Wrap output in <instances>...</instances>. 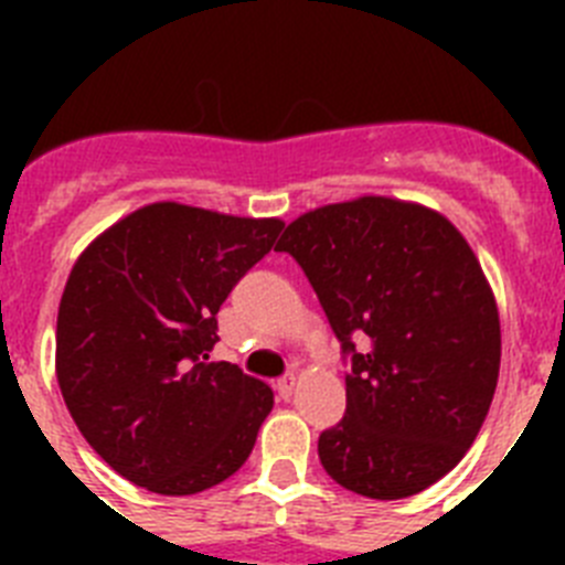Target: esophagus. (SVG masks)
<instances>
[{
    "label": "esophagus",
    "instance_id": "34e87169",
    "mask_svg": "<svg viewBox=\"0 0 565 565\" xmlns=\"http://www.w3.org/2000/svg\"><path fill=\"white\" fill-rule=\"evenodd\" d=\"M274 387H277V393L282 398H288L294 393V387H297V376H294V373H288V376H282V379H277V384H274Z\"/></svg>",
    "mask_w": 565,
    "mask_h": 565
}]
</instances>
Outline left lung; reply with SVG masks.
Here are the masks:
<instances>
[{
  "label": "left lung",
  "instance_id": "1",
  "mask_svg": "<svg viewBox=\"0 0 565 565\" xmlns=\"http://www.w3.org/2000/svg\"><path fill=\"white\" fill-rule=\"evenodd\" d=\"M306 271L348 362L344 416L319 436L339 487L411 498L472 447L501 367L481 263L433 209L359 198L313 209L277 243Z\"/></svg>",
  "mask_w": 565,
  "mask_h": 565
}]
</instances>
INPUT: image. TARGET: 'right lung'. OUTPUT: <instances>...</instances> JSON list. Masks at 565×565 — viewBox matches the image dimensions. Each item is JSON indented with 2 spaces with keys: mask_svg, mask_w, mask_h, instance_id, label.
Segmentation results:
<instances>
[{
  "mask_svg": "<svg viewBox=\"0 0 565 565\" xmlns=\"http://www.w3.org/2000/svg\"><path fill=\"white\" fill-rule=\"evenodd\" d=\"M277 217L149 203L84 248L58 306L56 379L109 467L158 495L234 476L274 407L266 382L209 362L217 311L271 252Z\"/></svg>",
  "mask_w": 565,
  "mask_h": 565,
  "instance_id": "obj_1",
  "label": "right lung"
}]
</instances>
